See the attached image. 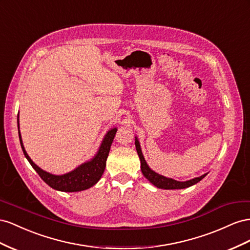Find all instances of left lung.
I'll list each match as a JSON object with an SVG mask.
<instances>
[{
  "label": "left lung",
  "instance_id": "8db88e82",
  "mask_svg": "<svg viewBox=\"0 0 250 250\" xmlns=\"http://www.w3.org/2000/svg\"><path fill=\"white\" fill-rule=\"evenodd\" d=\"M135 146H136V151H137V154L139 156V159H140V162H141V165H140L141 172H142V174H144V176L146 178V179L152 184H154L156 188H163V189L187 188L191 187V185L198 183L199 181H201L203 178L206 176V174H204L200 177L194 178V179H191V180L181 182V181L174 180V179H172V178H167L165 176L157 174L156 172H154L153 169L149 168L146 161L145 160V157H144V155H142L140 145H139V141H138L137 137H135Z\"/></svg>",
  "mask_w": 250,
  "mask_h": 250
}]
</instances>
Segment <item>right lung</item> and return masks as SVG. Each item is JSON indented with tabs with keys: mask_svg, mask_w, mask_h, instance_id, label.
Wrapping results in <instances>:
<instances>
[{
	"mask_svg": "<svg viewBox=\"0 0 250 250\" xmlns=\"http://www.w3.org/2000/svg\"><path fill=\"white\" fill-rule=\"evenodd\" d=\"M18 127H19V137H20L21 146H22L23 153L27 158V160L29 161L31 167L37 170V173L40 175V177L49 185L50 188H52L56 190L69 191V192L88 189L99 181V179H101L104 174L105 162H106V158H108L109 156L111 145L117 132L116 127H114V129L110 130L108 133H106L101 146H99L97 154L90 161L83 163L82 166L76 167L74 170H72V172L58 176V175L50 174L48 172H45V170H42L41 167H39L37 165H35V163L31 160L30 157L28 156L27 152L25 151V147L23 146L22 137H21L20 126H19V116H18Z\"/></svg>",
	"mask_w": 250,
	"mask_h": 250,
	"instance_id": "obj_1",
	"label": "right lung"
}]
</instances>
